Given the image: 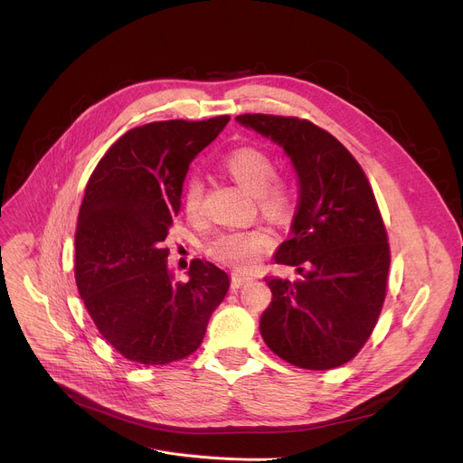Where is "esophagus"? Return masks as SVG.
I'll list each match as a JSON object with an SVG mask.
<instances>
[{
  "instance_id": "34e87169",
  "label": "esophagus",
  "mask_w": 463,
  "mask_h": 463,
  "mask_svg": "<svg viewBox=\"0 0 463 463\" xmlns=\"http://www.w3.org/2000/svg\"><path fill=\"white\" fill-rule=\"evenodd\" d=\"M252 279L250 277H245V275H240V273H232V289H240L241 286L249 284Z\"/></svg>"
}]
</instances>
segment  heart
Instances as JSON below:
<instances>
[{
    "mask_svg": "<svg viewBox=\"0 0 463 463\" xmlns=\"http://www.w3.org/2000/svg\"><path fill=\"white\" fill-rule=\"evenodd\" d=\"M225 170L249 192L258 195V202L273 216H284L293 200L288 183L275 179L277 166L269 154L254 146H243L223 159ZM181 203L190 220L202 216L203 183L197 175H188L183 183ZM271 245V236L263 229H232L220 232L209 245V252L238 269L250 268L258 256Z\"/></svg>",
    "mask_w": 463,
    "mask_h": 463,
    "instance_id": "heart-1",
    "label": "heart"
}]
</instances>
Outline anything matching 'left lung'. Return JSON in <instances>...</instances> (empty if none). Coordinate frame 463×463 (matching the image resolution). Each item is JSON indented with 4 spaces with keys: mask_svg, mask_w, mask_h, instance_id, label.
I'll return each mask as SVG.
<instances>
[{
    "mask_svg": "<svg viewBox=\"0 0 463 463\" xmlns=\"http://www.w3.org/2000/svg\"><path fill=\"white\" fill-rule=\"evenodd\" d=\"M236 122L279 145L298 177L291 238L275 261L302 280H266L273 298L260 334L298 368H337L368 341L386 293L390 249L370 183L352 154L309 120L247 113Z\"/></svg>",
    "mask_w": 463,
    "mask_h": 463,
    "instance_id": "left-lung-1",
    "label": "left lung"
}]
</instances>
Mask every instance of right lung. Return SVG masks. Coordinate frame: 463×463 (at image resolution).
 <instances>
[{
	"label": "right lung",
	"mask_w": 463,
	"mask_h": 463,
	"mask_svg": "<svg viewBox=\"0 0 463 463\" xmlns=\"http://www.w3.org/2000/svg\"><path fill=\"white\" fill-rule=\"evenodd\" d=\"M229 118L137 126L88 181L75 234L79 293L100 335L134 363L168 364L194 354L229 291V275L200 258L188 280L175 282L163 247L188 165Z\"/></svg>",
	"instance_id": "1"
}]
</instances>
